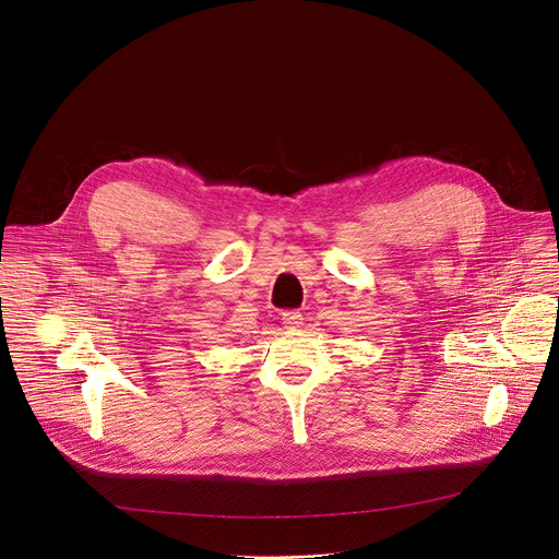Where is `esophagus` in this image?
Wrapping results in <instances>:
<instances>
[{
	"label": "esophagus",
	"instance_id": "34e87169",
	"mask_svg": "<svg viewBox=\"0 0 559 559\" xmlns=\"http://www.w3.org/2000/svg\"><path fill=\"white\" fill-rule=\"evenodd\" d=\"M281 321L287 330H298L302 325V316H300V311H283Z\"/></svg>",
	"mask_w": 559,
	"mask_h": 559
}]
</instances>
